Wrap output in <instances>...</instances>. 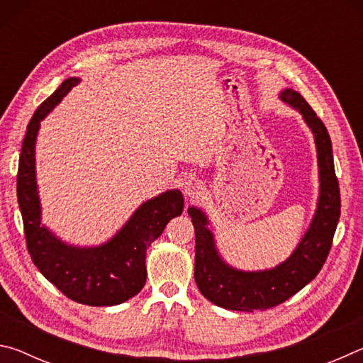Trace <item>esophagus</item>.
Here are the masks:
<instances>
[{
  "mask_svg": "<svg viewBox=\"0 0 363 363\" xmlns=\"http://www.w3.org/2000/svg\"><path fill=\"white\" fill-rule=\"evenodd\" d=\"M182 190H184V195H186V199L189 200L199 199V196L203 194V184L196 179V177H189V179L184 182Z\"/></svg>",
  "mask_w": 363,
  "mask_h": 363,
  "instance_id": "34e87169",
  "label": "esophagus"
}]
</instances>
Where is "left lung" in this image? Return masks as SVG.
Segmentation results:
<instances>
[{"label":"left lung","instance_id":"obj_1","mask_svg":"<svg viewBox=\"0 0 363 363\" xmlns=\"http://www.w3.org/2000/svg\"><path fill=\"white\" fill-rule=\"evenodd\" d=\"M280 101L296 110L314 136L318 167V199L311 224L291 255L275 267L242 270L220 256L210 218L201 208L189 206L195 229V281L213 304L229 311H266L304 288L320 272L340 220L341 199L335 174L331 139L322 120L298 91L285 88Z\"/></svg>","mask_w":363,"mask_h":363}]
</instances>
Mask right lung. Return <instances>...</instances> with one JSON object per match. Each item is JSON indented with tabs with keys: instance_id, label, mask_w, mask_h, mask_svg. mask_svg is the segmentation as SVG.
Here are the masks:
<instances>
[{
	"instance_id": "add662e5",
	"label": "right lung",
	"mask_w": 363,
	"mask_h": 363,
	"mask_svg": "<svg viewBox=\"0 0 363 363\" xmlns=\"http://www.w3.org/2000/svg\"><path fill=\"white\" fill-rule=\"evenodd\" d=\"M82 78L72 77L36 108L22 143L17 174V200L26 229L27 248L40 272L67 298L86 306H116L143 290L147 279V248L162 235L171 219L181 216V190L162 192L134 211L107 242L79 247L64 242L41 223L36 182L35 145L41 121Z\"/></svg>"
}]
</instances>
